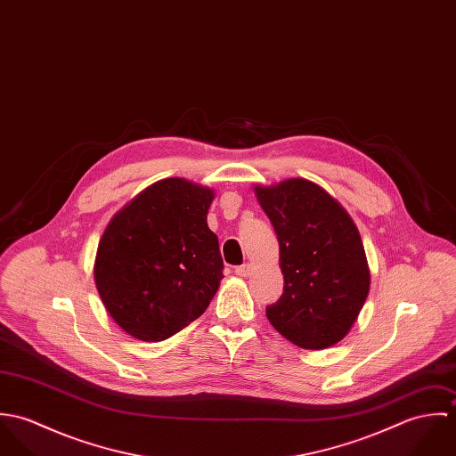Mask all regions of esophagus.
I'll return each mask as SVG.
<instances>
[{
  "instance_id": "obj_1",
  "label": "esophagus",
  "mask_w": 456,
  "mask_h": 456,
  "mask_svg": "<svg viewBox=\"0 0 456 456\" xmlns=\"http://www.w3.org/2000/svg\"><path fill=\"white\" fill-rule=\"evenodd\" d=\"M251 272H253V266H251L249 263L240 265V266H237V268H235V273H237L239 277H248Z\"/></svg>"
}]
</instances>
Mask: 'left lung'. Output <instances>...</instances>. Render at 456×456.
<instances>
[{
  "instance_id": "left-lung-1",
  "label": "left lung",
  "mask_w": 456,
  "mask_h": 456,
  "mask_svg": "<svg viewBox=\"0 0 456 456\" xmlns=\"http://www.w3.org/2000/svg\"><path fill=\"white\" fill-rule=\"evenodd\" d=\"M277 240L284 293L266 307L272 326L304 349H325L356 322L370 272L356 224L318 184L289 179L255 186Z\"/></svg>"
}]
</instances>
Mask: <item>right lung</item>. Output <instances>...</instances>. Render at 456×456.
<instances>
[{
	"instance_id": "obj_1",
	"label": "right lung",
	"mask_w": 456,
	"mask_h": 456,
	"mask_svg": "<svg viewBox=\"0 0 456 456\" xmlns=\"http://www.w3.org/2000/svg\"><path fill=\"white\" fill-rule=\"evenodd\" d=\"M214 191L165 179L119 210L94 261L100 298L131 337L165 340L200 318L223 275L219 242L207 224Z\"/></svg>"
}]
</instances>
